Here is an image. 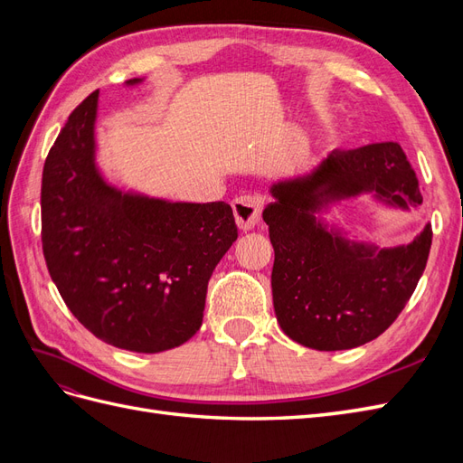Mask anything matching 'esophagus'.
<instances>
[{"label":"esophagus","mask_w":463,"mask_h":463,"mask_svg":"<svg viewBox=\"0 0 463 463\" xmlns=\"http://www.w3.org/2000/svg\"><path fill=\"white\" fill-rule=\"evenodd\" d=\"M232 206H233L237 226H240V230L243 232H249L259 223L264 201L259 197V194H241V197H237L232 203Z\"/></svg>","instance_id":"1"}]
</instances>
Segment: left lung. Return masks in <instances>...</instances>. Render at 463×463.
<instances>
[{
	"label": "left lung",
	"mask_w": 463,
	"mask_h": 463,
	"mask_svg": "<svg viewBox=\"0 0 463 463\" xmlns=\"http://www.w3.org/2000/svg\"><path fill=\"white\" fill-rule=\"evenodd\" d=\"M264 208L274 247L272 299L278 325L318 352L352 349L378 338L398 318L421 278L432 243L427 223L408 245L347 240L317 214L371 193L410 210L423 203L413 167L398 143L332 150L313 172L278 181Z\"/></svg>",
	"instance_id": "8db88e82"
}]
</instances>
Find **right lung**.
<instances>
[{
    "instance_id": "obj_1",
    "label": "right lung",
    "mask_w": 463,
    "mask_h": 463,
    "mask_svg": "<svg viewBox=\"0 0 463 463\" xmlns=\"http://www.w3.org/2000/svg\"><path fill=\"white\" fill-rule=\"evenodd\" d=\"M131 79L125 85H138ZM98 90L69 116L42 174V249L69 311L96 338L158 354L203 325L208 279L237 240L226 203H172L108 184Z\"/></svg>"
}]
</instances>
